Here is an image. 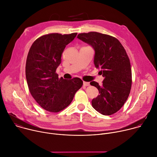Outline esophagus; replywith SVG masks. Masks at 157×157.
<instances>
[{"label": "esophagus", "mask_w": 157, "mask_h": 157, "mask_svg": "<svg viewBox=\"0 0 157 157\" xmlns=\"http://www.w3.org/2000/svg\"><path fill=\"white\" fill-rule=\"evenodd\" d=\"M83 84H84V86H88L90 85V83L88 82H85V81H84V82H83Z\"/></svg>", "instance_id": "esophagus-1"}]
</instances>
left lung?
Here are the masks:
<instances>
[{
  "label": "left lung",
  "mask_w": 157,
  "mask_h": 157,
  "mask_svg": "<svg viewBox=\"0 0 157 157\" xmlns=\"http://www.w3.org/2000/svg\"><path fill=\"white\" fill-rule=\"evenodd\" d=\"M95 50L94 63L100 68L104 79L101 86L95 81L99 95L92 100L93 108L103 115L117 112L127 100L131 88L132 72L126 52L115 37L97 32L81 33L77 37Z\"/></svg>",
  "instance_id": "1"
}]
</instances>
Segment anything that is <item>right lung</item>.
Returning <instances> with one entry per match:
<instances>
[{
    "label": "right lung",
    "instance_id": "obj_1",
    "mask_svg": "<svg viewBox=\"0 0 157 157\" xmlns=\"http://www.w3.org/2000/svg\"><path fill=\"white\" fill-rule=\"evenodd\" d=\"M77 33H51L37 38L32 44L26 63L29 90L39 105L47 111L57 113L67 107L83 81L59 78L56 70L61 63L63 52Z\"/></svg>",
    "mask_w": 157,
    "mask_h": 157
}]
</instances>
